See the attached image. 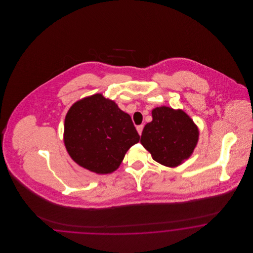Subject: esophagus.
<instances>
[{
	"label": "esophagus",
	"mask_w": 253,
	"mask_h": 253,
	"mask_svg": "<svg viewBox=\"0 0 253 253\" xmlns=\"http://www.w3.org/2000/svg\"><path fill=\"white\" fill-rule=\"evenodd\" d=\"M136 130H137V132L139 133V135H141L142 130H143V125H138V126H136Z\"/></svg>",
	"instance_id": "esophagus-1"
}]
</instances>
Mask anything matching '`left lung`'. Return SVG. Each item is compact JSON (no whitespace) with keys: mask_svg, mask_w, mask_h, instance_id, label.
Listing matches in <instances>:
<instances>
[{"mask_svg":"<svg viewBox=\"0 0 253 253\" xmlns=\"http://www.w3.org/2000/svg\"><path fill=\"white\" fill-rule=\"evenodd\" d=\"M153 121L145 125L140 142L159 164L175 168L189 159L199 139V129L181 109H153Z\"/></svg>","mask_w":253,"mask_h":253,"instance_id":"left-lung-1","label":"left lung"}]
</instances>
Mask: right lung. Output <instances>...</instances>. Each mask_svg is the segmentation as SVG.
Segmentation results:
<instances>
[{
  "instance_id": "right-lung-1",
  "label": "right lung",
  "mask_w": 253,
  "mask_h": 253,
  "mask_svg": "<svg viewBox=\"0 0 253 253\" xmlns=\"http://www.w3.org/2000/svg\"><path fill=\"white\" fill-rule=\"evenodd\" d=\"M138 141L131 117L102 94L76 101L65 116L63 142L68 155L97 174L119 169L127 151Z\"/></svg>"
}]
</instances>
